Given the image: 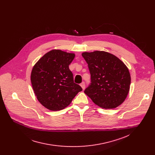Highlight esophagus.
I'll list each match as a JSON object with an SVG mask.
<instances>
[{
    "mask_svg": "<svg viewBox=\"0 0 155 155\" xmlns=\"http://www.w3.org/2000/svg\"><path fill=\"white\" fill-rule=\"evenodd\" d=\"M81 87H82V88L83 89H84L85 88V82H82V84H81Z\"/></svg>",
    "mask_w": 155,
    "mask_h": 155,
    "instance_id": "esophagus-1",
    "label": "esophagus"
}]
</instances>
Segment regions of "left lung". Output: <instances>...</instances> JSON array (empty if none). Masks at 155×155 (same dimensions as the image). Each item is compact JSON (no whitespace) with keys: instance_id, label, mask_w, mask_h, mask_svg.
I'll use <instances>...</instances> for the list:
<instances>
[{"instance_id":"8db88e82","label":"left lung","mask_w":155,"mask_h":155,"mask_svg":"<svg viewBox=\"0 0 155 155\" xmlns=\"http://www.w3.org/2000/svg\"><path fill=\"white\" fill-rule=\"evenodd\" d=\"M88 66L91 83L84 92L99 107L111 109L120 105L130 91L131 76L125 64L104 51L84 52Z\"/></svg>"}]
</instances>
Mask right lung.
Here are the masks:
<instances>
[{
  "mask_svg": "<svg viewBox=\"0 0 155 155\" xmlns=\"http://www.w3.org/2000/svg\"><path fill=\"white\" fill-rule=\"evenodd\" d=\"M74 56L61 50H52L32 69L31 82L34 92L38 101L50 110L64 109L82 91L80 85L74 83L68 67Z\"/></svg>",
  "mask_w": 155,
  "mask_h": 155,
  "instance_id": "add662e5",
  "label": "right lung"
}]
</instances>
